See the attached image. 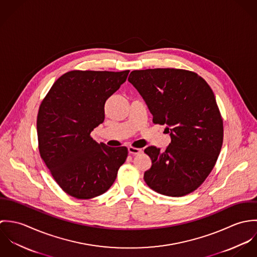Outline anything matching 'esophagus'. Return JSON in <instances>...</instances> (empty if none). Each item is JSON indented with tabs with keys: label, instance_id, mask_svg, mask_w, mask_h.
I'll use <instances>...</instances> for the list:
<instances>
[{
	"label": "esophagus",
	"instance_id": "obj_1",
	"mask_svg": "<svg viewBox=\"0 0 257 257\" xmlns=\"http://www.w3.org/2000/svg\"><path fill=\"white\" fill-rule=\"evenodd\" d=\"M142 152H143V150H142L141 148H137V147H128V153H131V154L136 155V154H140V153H142Z\"/></svg>",
	"mask_w": 257,
	"mask_h": 257
}]
</instances>
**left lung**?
<instances>
[{
  "instance_id": "1",
  "label": "left lung",
  "mask_w": 257,
  "mask_h": 257,
  "mask_svg": "<svg viewBox=\"0 0 257 257\" xmlns=\"http://www.w3.org/2000/svg\"><path fill=\"white\" fill-rule=\"evenodd\" d=\"M128 82L147 103L152 121L166 124L171 138L164 151L145 149L152 163L146 183L170 197L195 191L213 170L222 146V118L213 90L198 74L174 68L134 70Z\"/></svg>"
}]
</instances>
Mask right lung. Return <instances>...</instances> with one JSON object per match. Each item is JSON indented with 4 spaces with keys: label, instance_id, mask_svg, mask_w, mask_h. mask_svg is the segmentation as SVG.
Segmentation results:
<instances>
[{
    "label": "right lung",
    "instance_id": "1",
    "mask_svg": "<svg viewBox=\"0 0 257 257\" xmlns=\"http://www.w3.org/2000/svg\"><path fill=\"white\" fill-rule=\"evenodd\" d=\"M128 72L69 71L54 82L40 104V157L56 183L76 199H92L108 191L127 157L126 147L98 144L90 135L104 121L106 101Z\"/></svg>",
    "mask_w": 257,
    "mask_h": 257
}]
</instances>
